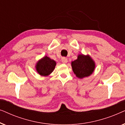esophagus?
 I'll list each match as a JSON object with an SVG mask.
<instances>
[{"label":"esophagus","mask_w":125,"mask_h":125,"mask_svg":"<svg viewBox=\"0 0 125 125\" xmlns=\"http://www.w3.org/2000/svg\"><path fill=\"white\" fill-rule=\"evenodd\" d=\"M61 61H62V63H64V64H66V63L68 62V59H66V57H62V59H61Z\"/></svg>","instance_id":"1"}]
</instances>
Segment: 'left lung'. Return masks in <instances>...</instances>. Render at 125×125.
Wrapping results in <instances>:
<instances>
[{"label":"left lung","instance_id":"1","mask_svg":"<svg viewBox=\"0 0 125 125\" xmlns=\"http://www.w3.org/2000/svg\"><path fill=\"white\" fill-rule=\"evenodd\" d=\"M72 67L76 76L82 78L89 76L93 72L95 64L89 56L79 54L77 59L72 62Z\"/></svg>","mask_w":125,"mask_h":125}]
</instances>
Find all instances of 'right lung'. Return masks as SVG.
I'll return each mask as SVG.
<instances>
[{"label": "right lung", "mask_w": 125, "mask_h": 125, "mask_svg": "<svg viewBox=\"0 0 125 125\" xmlns=\"http://www.w3.org/2000/svg\"><path fill=\"white\" fill-rule=\"evenodd\" d=\"M56 65V63L53 60L45 56L37 63L36 68L39 74L47 76L53 71Z\"/></svg>", "instance_id": "right-lung-1"}]
</instances>
